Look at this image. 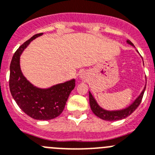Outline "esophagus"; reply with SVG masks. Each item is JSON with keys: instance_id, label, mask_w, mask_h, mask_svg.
Returning a JSON list of instances; mask_svg holds the SVG:
<instances>
[{"instance_id": "esophagus-1", "label": "esophagus", "mask_w": 155, "mask_h": 155, "mask_svg": "<svg viewBox=\"0 0 155 155\" xmlns=\"http://www.w3.org/2000/svg\"><path fill=\"white\" fill-rule=\"evenodd\" d=\"M80 77L82 78V79H84V78H85V76H84V75H83V74H81Z\"/></svg>"}]
</instances>
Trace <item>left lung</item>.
<instances>
[{
    "mask_svg": "<svg viewBox=\"0 0 155 155\" xmlns=\"http://www.w3.org/2000/svg\"><path fill=\"white\" fill-rule=\"evenodd\" d=\"M127 43L131 44V46H134V44H133L130 40H127ZM145 88L146 86H144V89H143V91L141 92V93L140 94L139 96L135 99V101H134L130 106H128V108H124L122 110L119 111H106L105 110V109H103V108H102L99 105H98L97 102H95V99H94L93 96L92 95L91 92H89V104H90L91 109H92V112H93L96 116L102 118V119L105 120V121H117V120L123 119V118H125L126 117L129 116V115L138 108V105L141 104L143 95H144V91H145Z\"/></svg>",
    "mask_w": 155,
    "mask_h": 155,
    "instance_id": "obj_1",
    "label": "left lung"
}]
</instances>
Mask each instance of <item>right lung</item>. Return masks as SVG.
Listing matches in <instances>:
<instances>
[{
	"instance_id": "add662e5",
	"label": "right lung",
	"mask_w": 155,
	"mask_h": 155,
	"mask_svg": "<svg viewBox=\"0 0 155 155\" xmlns=\"http://www.w3.org/2000/svg\"><path fill=\"white\" fill-rule=\"evenodd\" d=\"M42 34L33 36L14 53L10 66L9 87L17 105L27 115L37 120H50L63 112L69 94L76 85L75 79H72L50 89H38L23 76L20 68V56L30 41Z\"/></svg>"
}]
</instances>
